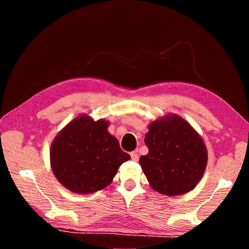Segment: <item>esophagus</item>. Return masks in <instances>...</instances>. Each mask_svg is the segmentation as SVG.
Segmentation results:
<instances>
[{
	"mask_svg": "<svg viewBox=\"0 0 249 249\" xmlns=\"http://www.w3.org/2000/svg\"><path fill=\"white\" fill-rule=\"evenodd\" d=\"M129 155H130V158H132V160H134V161H138V159H140V157H138V154L136 153V151H132V153H130Z\"/></svg>",
	"mask_w": 249,
	"mask_h": 249,
	"instance_id": "1",
	"label": "esophagus"
}]
</instances>
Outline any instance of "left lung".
Returning a JSON list of instances; mask_svg holds the SVG:
<instances>
[{
  "label": "left lung",
  "instance_id": "8db88e82",
  "mask_svg": "<svg viewBox=\"0 0 249 249\" xmlns=\"http://www.w3.org/2000/svg\"><path fill=\"white\" fill-rule=\"evenodd\" d=\"M145 144L148 154L140 165L154 190L178 196L196 187L203 176L208 154L202 138L178 115L155 121L149 125Z\"/></svg>",
  "mask_w": 249,
  "mask_h": 249
}]
</instances>
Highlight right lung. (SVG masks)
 Listing matches in <instances>:
<instances>
[{"label": "right lung", "instance_id": "1", "mask_svg": "<svg viewBox=\"0 0 249 249\" xmlns=\"http://www.w3.org/2000/svg\"><path fill=\"white\" fill-rule=\"evenodd\" d=\"M104 120L94 122L82 115L59 133L50 148L54 176L75 193L99 191L112 182L117 169L130 156L107 132Z\"/></svg>", "mask_w": 249, "mask_h": 249}]
</instances>
